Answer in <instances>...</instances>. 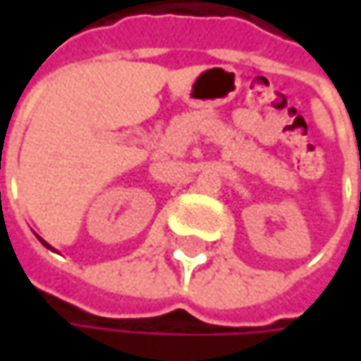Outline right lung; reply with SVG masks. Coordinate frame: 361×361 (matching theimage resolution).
Segmentation results:
<instances>
[{
	"mask_svg": "<svg viewBox=\"0 0 361 361\" xmlns=\"http://www.w3.org/2000/svg\"><path fill=\"white\" fill-rule=\"evenodd\" d=\"M37 239H39V237H37ZM39 241H42V243H44V247H48V249H51V247H49V245H48V243H46V241H44V239H39ZM51 251H54V249H51Z\"/></svg>",
	"mask_w": 361,
	"mask_h": 361,
	"instance_id": "obj_1",
	"label": "right lung"
}]
</instances>
